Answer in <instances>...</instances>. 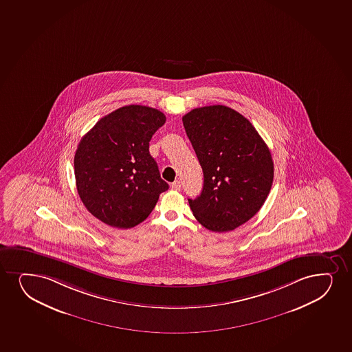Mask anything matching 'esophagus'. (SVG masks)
<instances>
[{"label": "esophagus", "instance_id": "34e87169", "mask_svg": "<svg viewBox=\"0 0 352 352\" xmlns=\"http://www.w3.org/2000/svg\"><path fill=\"white\" fill-rule=\"evenodd\" d=\"M172 190H182V182H179V180H175V182H172Z\"/></svg>", "mask_w": 352, "mask_h": 352}]
</instances>
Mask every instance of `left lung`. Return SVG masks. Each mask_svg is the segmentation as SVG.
Instances as JSON below:
<instances>
[{
  "label": "left lung",
  "instance_id": "1",
  "mask_svg": "<svg viewBox=\"0 0 352 352\" xmlns=\"http://www.w3.org/2000/svg\"><path fill=\"white\" fill-rule=\"evenodd\" d=\"M182 122L204 173L201 193L188 199L190 210L207 230L232 231L251 219L269 195V147L245 116L226 106L195 108Z\"/></svg>",
  "mask_w": 352,
  "mask_h": 352
}]
</instances>
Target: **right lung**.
Here are the masks:
<instances>
[{"label": "right lung", "instance_id": "right-lung-1", "mask_svg": "<svg viewBox=\"0 0 352 352\" xmlns=\"http://www.w3.org/2000/svg\"><path fill=\"white\" fill-rule=\"evenodd\" d=\"M165 121L155 108L129 104L101 118L80 141L76 188L83 205L102 223L134 228L168 190L149 154V141Z\"/></svg>", "mask_w": 352, "mask_h": 352}]
</instances>
